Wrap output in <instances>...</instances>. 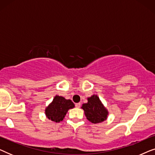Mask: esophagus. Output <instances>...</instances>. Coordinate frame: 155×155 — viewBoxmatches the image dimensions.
<instances>
[{
    "label": "esophagus",
    "instance_id": "34e87169",
    "mask_svg": "<svg viewBox=\"0 0 155 155\" xmlns=\"http://www.w3.org/2000/svg\"><path fill=\"white\" fill-rule=\"evenodd\" d=\"M80 106H81V104H80V103L75 104V107H76V108H80Z\"/></svg>",
    "mask_w": 155,
    "mask_h": 155
}]
</instances>
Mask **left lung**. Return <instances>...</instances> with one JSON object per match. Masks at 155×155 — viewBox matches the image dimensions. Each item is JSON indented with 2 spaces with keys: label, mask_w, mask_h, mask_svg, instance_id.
Masks as SVG:
<instances>
[{
  "label": "left lung",
  "mask_w": 155,
  "mask_h": 155,
  "mask_svg": "<svg viewBox=\"0 0 155 155\" xmlns=\"http://www.w3.org/2000/svg\"><path fill=\"white\" fill-rule=\"evenodd\" d=\"M87 119L92 124H99L107 119L109 111L97 94L87 98V102L82 105Z\"/></svg>",
  "instance_id": "obj_1"
}]
</instances>
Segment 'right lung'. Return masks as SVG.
<instances>
[{"instance_id": "right-lung-1", "label": "right lung", "mask_w": 155, "mask_h": 155, "mask_svg": "<svg viewBox=\"0 0 155 155\" xmlns=\"http://www.w3.org/2000/svg\"><path fill=\"white\" fill-rule=\"evenodd\" d=\"M74 107L75 104L71 99L56 95L51 102L46 107L45 115L51 121L59 123L63 120L68 111Z\"/></svg>"}]
</instances>
